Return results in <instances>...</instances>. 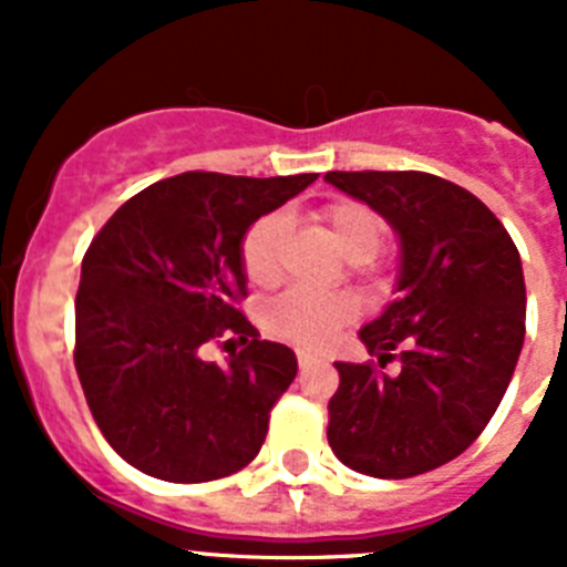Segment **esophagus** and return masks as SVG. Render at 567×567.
I'll return each instance as SVG.
<instances>
[{"instance_id": "obj_1", "label": "esophagus", "mask_w": 567, "mask_h": 567, "mask_svg": "<svg viewBox=\"0 0 567 567\" xmlns=\"http://www.w3.org/2000/svg\"><path fill=\"white\" fill-rule=\"evenodd\" d=\"M312 363H318V358H315L312 352H307V349H298V365H300V369H309Z\"/></svg>"}]
</instances>
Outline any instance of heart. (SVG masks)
Returning <instances> with one entry per match:
<instances>
[{"label":"heart","mask_w":567,"mask_h":567,"mask_svg":"<svg viewBox=\"0 0 567 567\" xmlns=\"http://www.w3.org/2000/svg\"><path fill=\"white\" fill-rule=\"evenodd\" d=\"M318 224L332 247L363 267V260L374 258L383 244V221L374 209L360 202H334L318 213ZM289 221L284 213H269L252 224L240 240V264L255 287H275L284 275V244H287ZM360 303L352 292H309L292 289L284 292L264 309V327L269 334L295 340L303 346L327 343L340 327L354 320Z\"/></svg>","instance_id":"obj_1"}]
</instances>
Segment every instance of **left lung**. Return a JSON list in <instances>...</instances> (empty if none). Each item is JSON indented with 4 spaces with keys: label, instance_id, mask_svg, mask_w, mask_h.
<instances>
[{
    "label": "left lung",
    "instance_id": "obj_1",
    "mask_svg": "<svg viewBox=\"0 0 567 567\" xmlns=\"http://www.w3.org/2000/svg\"><path fill=\"white\" fill-rule=\"evenodd\" d=\"M323 178L383 215L400 240L398 298L360 329L378 365L334 363L329 445L369 477H417L460 457L497 412L525 340L523 260L497 215L440 175ZM394 357L401 372L380 373Z\"/></svg>",
    "mask_w": 567,
    "mask_h": 567
}]
</instances>
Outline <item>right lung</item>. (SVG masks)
I'll return each instance as SVG.
<instances>
[{
  "mask_svg": "<svg viewBox=\"0 0 567 567\" xmlns=\"http://www.w3.org/2000/svg\"><path fill=\"white\" fill-rule=\"evenodd\" d=\"M318 173L247 178L182 173L150 184L93 238L76 292V372L104 440L167 483H209L255 460L269 412L298 374L260 340L240 240ZM221 333L248 343L227 367L200 358Z\"/></svg>",
  "mask_w": 567,
  "mask_h": 567,
  "instance_id": "add662e5",
  "label": "right lung"
}]
</instances>
